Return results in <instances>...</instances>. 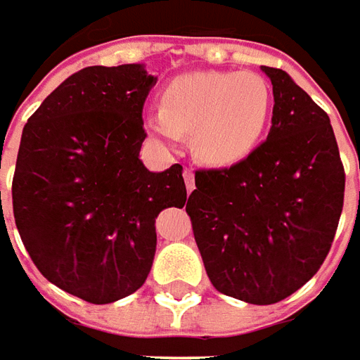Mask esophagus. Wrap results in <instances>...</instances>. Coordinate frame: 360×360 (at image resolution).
<instances>
[{
    "instance_id": "34e87169",
    "label": "esophagus",
    "mask_w": 360,
    "mask_h": 360,
    "mask_svg": "<svg viewBox=\"0 0 360 360\" xmlns=\"http://www.w3.org/2000/svg\"><path fill=\"white\" fill-rule=\"evenodd\" d=\"M184 182L188 192H192L193 188H195V174H193V170H190V168H186L184 170Z\"/></svg>"
}]
</instances>
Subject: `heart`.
<instances>
[{"instance_id":"obj_1","label":"heart","mask_w":360,"mask_h":360,"mask_svg":"<svg viewBox=\"0 0 360 360\" xmlns=\"http://www.w3.org/2000/svg\"><path fill=\"white\" fill-rule=\"evenodd\" d=\"M274 94L252 71H192L162 91V106L145 114L147 134L176 149L193 131V151L203 162L226 167L256 149L271 118Z\"/></svg>"}]
</instances>
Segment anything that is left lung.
Returning <instances> with one entry per match:
<instances>
[{"instance_id":"obj_1","label":"left lung","mask_w":360,"mask_h":360,"mask_svg":"<svg viewBox=\"0 0 360 360\" xmlns=\"http://www.w3.org/2000/svg\"><path fill=\"white\" fill-rule=\"evenodd\" d=\"M274 85L267 139L231 168L198 170L186 211L219 292L274 304L316 275L335 236L345 172L328 114L287 71Z\"/></svg>"}]
</instances>
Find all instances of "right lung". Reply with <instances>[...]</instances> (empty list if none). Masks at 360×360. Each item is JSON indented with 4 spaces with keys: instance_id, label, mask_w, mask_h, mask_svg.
<instances>
[{
    "instance_id": "add662e5",
    "label": "right lung",
    "mask_w": 360,
    "mask_h": 360,
    "mask_svg": "<svg viewBox=\"0 0 360 360\" xmlns=\"http://www.w3.org/2000/svg\"><path fill=\"white\" fill-rule=\"evenodd\" d=\"M155 83L143 63L85 68L22 127L15 225L40 274L93 304L143 285L157 250L155 219L186 203L182 167L153 172L139 157L141 110Z\"/></svg>"
}]
</instances>
